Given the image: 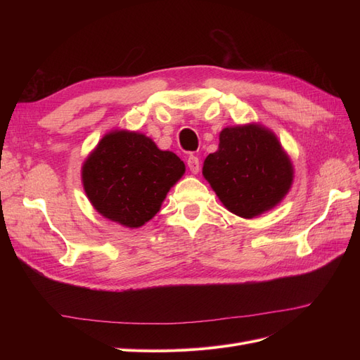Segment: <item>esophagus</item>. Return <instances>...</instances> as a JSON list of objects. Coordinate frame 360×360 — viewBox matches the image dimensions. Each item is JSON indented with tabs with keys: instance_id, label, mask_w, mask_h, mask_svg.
<instances>
[{
	"instance_id": "34e87169",
	"label": "esophagus",
	"mask_w": 360,
	"mask_h": 360,
	"mask_svg": "<svg viewBox=\"0 0 360 360\" xmlns=\"http://www.w3.org/2000/svg\"><path fill=\"white\" fill-rule=\"evenodd\" d=\"M186 163H188L191 172H193V174H198L200 172V159L197 156L189 155L188 159H186Z\"/></svg>"
}]
</instances>
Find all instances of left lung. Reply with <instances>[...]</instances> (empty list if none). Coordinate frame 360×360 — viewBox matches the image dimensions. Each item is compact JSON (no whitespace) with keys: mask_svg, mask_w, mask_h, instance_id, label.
I'll use <instances>...</instances> for the list:
<instances>
[{"mask_svg":"<svg viewBox=\"0 0 360 360\" xmlns=\"http://www.w3.org/2000/svg\"><path fill=\"white\" fill-rule=\"evenodd\" d=\"M202 174L226 209L248 219L275 207L292 181L291 162L276 136L257 124L224 129Z\"/></svg>","mask_w":360,"mask_h":360,"instance_id":"8db88e82","label":"left lung"}]
</instances>
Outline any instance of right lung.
Returning a JSON list of instances; mask_svg holds the SVG:
<instances>
[{
  "instance_id": "obj_1",
  "label": "right lung",
  "mask_w": 360,
  "mask_h": 360,
  "mask_svg": "<svg viewBox=\"0 0 360 360\" xmlns=\"http://www.w3.org/2000/svg\"><path fill=\"white\" fill-rule=\"evenodd\" d=\"M184 163L162 151L146 135L112 132L103 136L82 167L86 197L111 221L138 228L153 217Z\"/></svg>"
}]
</instances>
